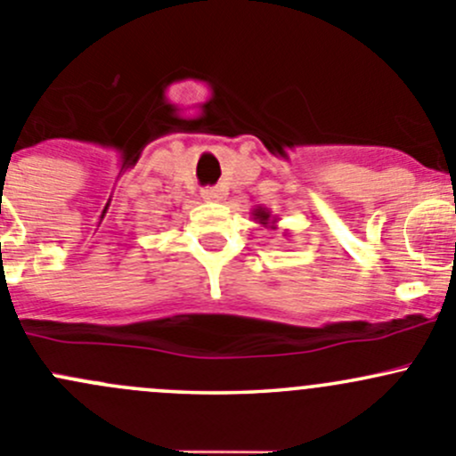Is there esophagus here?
<instances>
[{
	"label": "esophagus",
	"instance_id": "obj_1",
	"mask_svg": "<svg viewBox=\"0 0 456 456\" xmlns=\"http://www.w3.org/2000/svg\"><path fill=\"white\" fill-rule=\"evenodd\" d=\"M222 195H224L222 189H215V186L201 191V197H204L206 201H219V200H222Z\"/></svg>",
	"mask_w": 456,
	"mask_h": 456
}]
</instances>
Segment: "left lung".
Listing matches in <instances>:
<instances>
[{"label": "left lung", "mask_w": 456, "mask_h": 456, "mask_svg": "<svg viewBox=\"0 0 456 456\" xmlns=\"http://www.w3.org/2000/svg\"><path fill=\"white\" fill-rule=\"evenodd\" d=\"M252 219H255L256 224H261V226H270V228H276V217L272 215V210L263 208V206H256L255 210H252Z\"/></svg>", "instance_id": "left-lung-1"}]
</instances>
